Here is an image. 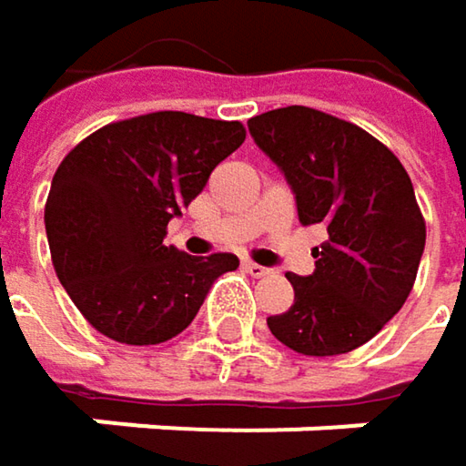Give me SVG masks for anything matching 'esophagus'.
<instances>
[{
  "label": "esophagus",
  "instance_id": "esophagus-1",
  "mask_svg": "<svg viewBox=\"0 0 466 466\" xmlns=\"http://www.w3.org/2000/svg\"><path fill=\"white\" fill-rule=\"evenodd\" d=\"M242 269L248 272V275H253V278H264L269 269L267 267H261V264H256V261H242Z\"/></svg>",
  "mask_w": 466,
  "mask_h": 466
}]
</instances>
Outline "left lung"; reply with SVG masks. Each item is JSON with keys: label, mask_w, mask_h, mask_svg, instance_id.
Masks as SVG:
<instances>
[{"label": "left lung", "mask_w": 466, "mask_h": 466, "mask_svg": "<svg viewBox=\"0 0 466 466\" xmlns=\"http://www.w3.org/2000/svg\"><path fill=\"white\" fill-rule=\"evenodd\" d=\"M248 129L283 169L299 221L329 234L313 275H286L294 305L267 326L302 356L356 350L400 313L419 275L426 224L410 175L370 132L313 107H278Z\"/></svg>", "instance_id": "left-lung-1"}]
</instances>
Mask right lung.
<instances>
[{
  "label": "right lung",
  "instance_id": "1",
  "mask_svg": "<svg viewBox=\"0 0 466 466\" xmlns=\"http://www.w3.org/2000/svg\"><path fill=\"white\" fill-rule=\"evenodd\" d=\"M242 140L239 121L158 110L107 124L64 156L46 202L47 245L99 334L167 342L194 321L216 278L237 269L234 253L188 256L164 237Z\"/></svg>",
  "mask_w": 466,
  "mask_h": 466
}]
</instances>
